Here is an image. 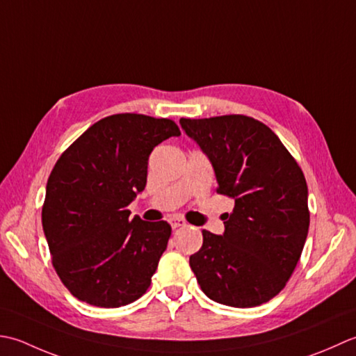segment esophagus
<instances>
[{
  "label": "esophagus",
  "instance_id": "obj_1",
  "mask_svg": "<svg viewBox=\"0 0 356 356\" xmlns=\"http://www.w3.org/2000/svg\"><path fill=\"white\" fill-rule=\"evenodd\" d=\"M169 222H170L172 229H178V227H184L186 226V221L183 218H175V216H173V218H170Z\"/></svg>",
  "mask_w": 356,
  "mask_h": 356
}]
</instances>
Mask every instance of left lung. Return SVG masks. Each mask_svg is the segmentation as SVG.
Masks as SVG:
<instances>
[{
	"mask_svg": "<svg viewBox=\"0 0 356 356\" xmlns=\"http://www.w3.org/2000/svg\"><path fill=\"white\" fill-rule=\"evenodd\" d=\"M181 127L215 169L216 192L235 201L224 235L202 230L188 264L210 300L255 307L286 287L306 243L307 183L273 130L245 115L191 120Z\"/></svg>",
	"mask_w": 356,
	"mask_h": 356,
	"instance_id": "8db88e82",
	"label": "left lung"
}]
</instances>
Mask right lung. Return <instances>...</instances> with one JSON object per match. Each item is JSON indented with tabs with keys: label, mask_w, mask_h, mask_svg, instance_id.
<instances>
[{
	"label": "right lung",
	"mask_w": 356,
	"mask_h": 356,
	"mask_svg": "<svg viewBox=\"0 0 356 356\" xmlns=\"http://www.w3.org/2000/svg\"><path fill=\"white\" fill-rule=\"evenodd\" d=\"M181 135L175 121L141 113L99 120L63 152L42 204V229L61 282L79 301L121 307L146 293L168 248V221L130 220L155 146Z\"/></svg>",
	"instance_id": "1"
}]
</instances>
